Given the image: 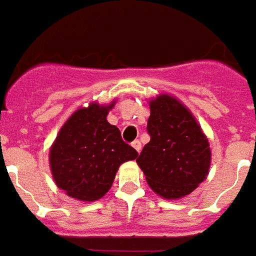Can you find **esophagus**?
Instances as JSON below:
<instances>
[{
  "instance_id": "1",
  "label": "esophagus",
  "mask_w": 256,
  "mask_h": 256,
  "mask_svg": "<svg viewBox=\"0 0 256 256\" xmlns=\"http://www.w3.org/2000/svg\"><path fill=\"white\" fill-rule=\"evenodd\" d=\"M132 146H134V148L136 149L138 153H140V150H141V142H140V141L134 140V142H132Z\"/></svg>"
}]
</instances>
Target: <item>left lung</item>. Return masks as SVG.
<instances>
[{
    "mask_svg": "<svg viewBox=\"0 0 256 256\" xmlns=\"http://www.w3.org/2000/svg\"><path fill=\"white\" fill-rule=\"evenodd\" d=\"M150 141L136 160L150 189L180 200L206 180L212 162L209 140L193 114L174 96L161 94L149 102Z\"/></svg>",
    "mask_w": 256,
    "mask_h": 256,
    "instance_id": "obj_1",
    "label": "left lung"
}]
</instances>
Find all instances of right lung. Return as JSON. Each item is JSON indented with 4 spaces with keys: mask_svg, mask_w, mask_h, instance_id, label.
<instances>
[{
    "mask_svg": "<svg viewBox=\"0 0 256 256\" xmlns=\"http://www.w3.org/2000/svg\"><path fill=\"white\" fill-rule=\"evenodd\" d=\"M115 106L91 103L68 118L51 145V174L59 189L79 201L94 202L111 189L122 162L138 156L124 142L116 126L107 122Z\"/></svg>",
    "mask_w": 256,
    "mask_h": 256,
    "instance_id": "obj_1",
    "label": "right lung"
}]
</instances>
